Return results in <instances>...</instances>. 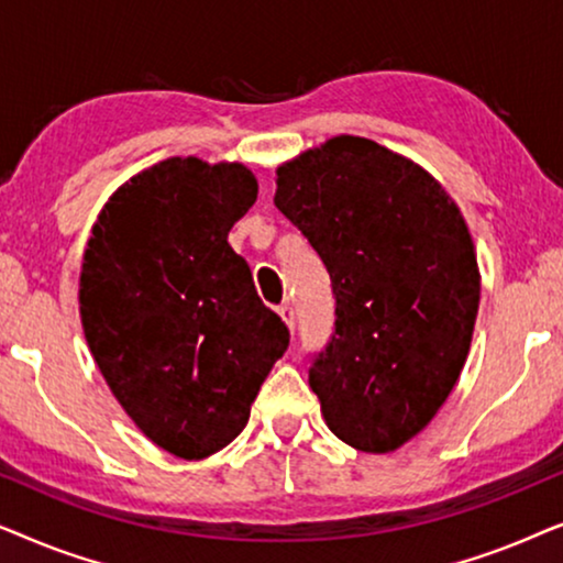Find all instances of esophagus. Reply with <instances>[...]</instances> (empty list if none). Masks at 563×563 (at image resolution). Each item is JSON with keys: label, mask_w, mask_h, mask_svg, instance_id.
I'll list each match as a JSON object with an SVG mask.
<instances>
[{"label": "esophagus", "mask_w": 563, "mask_h": 563, "mask_svg": "<svg viewBox=\"0 0 563 563\" xmlns=\"http://www.w3.org/2000/svg\"><path fill=\"white\" fill-rule=\"evenodd\" d=\"M279 314H282V320L287 322V328L291 330V333H295V307H291V305H282V307H279Z\"/></svg>", "instance_id": "obj_1"}]
</instances>
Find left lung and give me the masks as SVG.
<instances>
[{
    "mask_svg": "<svg viewBox=\"0 0 563 563\" xmlns=\"http://www.w3.org/2000/svg\"><path fill=\"white\" fill-rule=\"evenodd\" d=\"M274 205L318 251L335 330L310 387L343 443L389 453L420 433L459 382L479 310L464 214L426 168L356 135L276 168Z\"/></svg>",
    "mask_w": 563,
    "mask_h": 563,
    "instance_id": "obj_1",
    "label": "left lung"
}]
</instances>
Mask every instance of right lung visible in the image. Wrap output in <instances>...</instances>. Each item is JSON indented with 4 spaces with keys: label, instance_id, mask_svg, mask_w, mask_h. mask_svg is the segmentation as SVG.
I'll list each match as a JSON object with an SVG mask.
<instances>
[{
    "label": "right lung",
    "instance_id": "obj_1",
    "mask_svg": "<svg viewBox=\"0 0 563 563\" xmlns=\"http://www.w3.org/2000/svg\"><path fill=\"white\" fill-rule=\"evenodd\" d=\"M256 197L243 164L166 158L114 191L84 251L91 356L130 420L187 461L238 438L289 345L228 243Z\"/></svg>",
    "mask_w": 563,
    "mask_h": 563
}]
</instances>
